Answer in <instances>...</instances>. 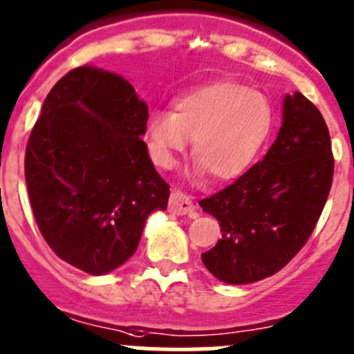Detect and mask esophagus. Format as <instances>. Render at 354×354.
<instances>
[{
    "instance_id": "1",
    "label": "esophagus",
    "mask_w": 354,
    "mask_h": 354,
    "mask_svg": "<svg viewBox=\"0 0 354 354\" xmlns=\"http://www.w3.org/2000/svg\"><path fill=\"white\" fill-rule=\"evenodd\" d=\"M168 210L174 212L175 216H196V212H194V203L191 202L189 196H186V194L180 193V191H174V193L170 194Z\"/></svg>"
}]
</instances>
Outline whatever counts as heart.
<instances>
[{"label":"heart","instance_id":"obj_1","mask_svg":"<svg viewBox=\"0 0 354 354\" xmlns=\"http://www.w3.org/2000/svg\"><path fill=\"white\" fill-rule=\"evenodd\" d=\"M274 128L275 109L267 95L219 82L179 98L174 112L152 110L145 138L160 168H174L191 140L193 179L202 180L210 171L217 180H233L251 168Z\"/></svg>","mask_w":354,"mask_h":354}]
</instances>
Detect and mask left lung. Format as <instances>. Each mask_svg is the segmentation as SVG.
Returning <instances> with one entry per match:
<instances>
[{"label":"left lung","mask_w":354,"mask_h":354,"mask_svg":"<svg viewBox=\"0 0 354 354\" xmlns=\"http://www.w3.org/2000/svg\"><path fill=\"white\" fill-rule=\"evenodd\" d=\"M332 179L325 119L302 93L286 95L283 124L263 160L200 202L223 232L202 254L207 270L226 284L256 283L281 270L313 233Z\"/></svg>","instance_id":"left-lung-1"}]
</instances>
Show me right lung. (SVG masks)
<instances>
[{
	"label": "right lung",
	"mask_w": 354,
	"mask_h": 354,
	"mask_svg": "<svg viewBox=\"0 0 354 354\" xmlns=\"http://www.w3.org/2000/svg\"><path fill=\"white\" fill-rule=\"evenodd\" d=\"M147 103L124 77L93 64L63 77L26 147V184L41 235L79 270L105 275L138 248L145 221L167 210L145 135Z\"/></svg>",
	"instance_id": "add662e5"
}]
</instances>
